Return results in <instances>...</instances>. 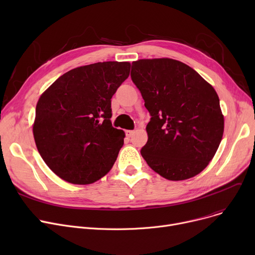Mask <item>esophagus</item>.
<instances>
[{"label":"esophagus","mask_w":255,"mask_h":255,"mask_svg":"<svg viewBox=\"0 0 255 255\" xmlns=\"http://www.w3.org/2000/svg\"><path fill=\"white\" fill-rule=\"evenodd\" d=\"M125 134H126L127 137H131L133 134H134V131H133V130H126Z\"/></svg>","instance_id":"34e87169"}]
</instances>
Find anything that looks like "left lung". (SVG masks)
<instances>
[{"mask_svg":"<svg viewBox=\"0 0 255 255\" xmlns=\"http://www.w3.org/2000/svg\"><path fill=\"white\" fill-rule=\"evenodd\" d=\"M131 79L151 115L140 154L170 181L190 179L215 155L224 130L216 91L188 65L172 59L132 63Z\"/></svg>","mask_w":255,"mask_h":255,"instance_id":"8db88e82","label":"left lung"}]
</instances>
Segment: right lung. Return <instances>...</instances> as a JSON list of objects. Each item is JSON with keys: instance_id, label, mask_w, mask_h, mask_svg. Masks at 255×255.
I'll list each match as a JSON object with an SVG mask.
<instances>
[{"instance_id": "obj_1", "label": "right lung", "mask_w": 255, "mask_h": 255, "mask_svg": "<svg viewBox=\"0 0 255 255\" xmlns=\"http://www.w3.org/2000/svg\"><path fill=\"white\" fill-rule=\"evenodd\" d=\"M128 62H99L60 76L36 106L33 134L47 166L86 185L111 170L125 133L113 127L112 97L130 73Z\"/></svg>"}]
</instances>
